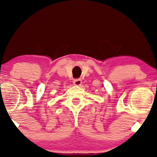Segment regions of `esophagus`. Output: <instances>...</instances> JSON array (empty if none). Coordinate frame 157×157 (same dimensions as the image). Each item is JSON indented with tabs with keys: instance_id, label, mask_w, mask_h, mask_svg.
I'll return each instance as SVG.
<instances>
[{
	"instance_id": "obj_1",
	"label": "esophagus",
	"mask_w": 157,
	"mask_h": 157,
	"mask_svg": "<svg viewBox=\"0 0 157 157\" xmlns=\"http://www.w3.org/2000/svg\"><path fill=\"white\" fill-rule=\"evenodd\" d=\"M81 83H82V81L80 78H77V79H75L74 81V85H76V86H79L81 84Z\"/></svg>"
}]
</instances>
